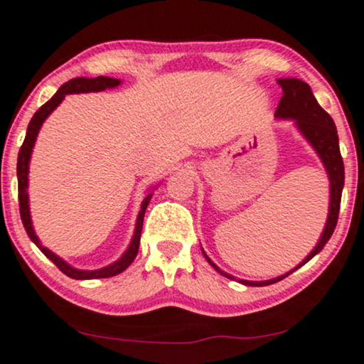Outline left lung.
Segmentation results:
<instances>
[{"label":"left lung","mask_w":364,"mask_h":364,"mask_svg":"<svg viewBox=\"0 0 364 364\" xmlns=\"http://www.w3.org/2000/svg\"><path fill=\"white\" fill-rule=\"evenodd\" d=\"M277 84L282 87V97H280L277 110H275V117L284 119V121H294L296 127L299 129V132L306 137V141L309 142L312 149H314L317 156H319V159L323 161L326 173H328L329 178V213L328 220H326L323 235H321L317 245L312 248L311 254L297 267H294L292 270H289V272L279 275V277L275 279L260 280V282L237 279L238 282L243 285H255V287H264V285L279 282V280H282L287 277V275L296 272L299 267L307 264L312 257L323 250L331 235H333L336 223H338L339 205H341V193L344 186V164L341 158V151H339V139L334 121L331 119L329 114L317 104L311 87L307 85L306 82L299 79H279ZM201 252H203V248H201ZM203 255L206 262L213 267L216 272H220L223 277H227L230 280L235 279L233 275L223 272L218 265H215L205 252Z\"/></svg>","instance_id":"8db88e82"}]
</instances>
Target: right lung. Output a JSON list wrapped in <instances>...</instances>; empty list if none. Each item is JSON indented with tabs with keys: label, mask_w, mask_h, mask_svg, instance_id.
Listing matches in <instances>:
<instances>
[{
	"label": "right lung",
	"mask_w": 364,
	"mask_h": 364,
	"mask_svg": "<svg viewBox=\"0 0 364 364\" xmlns=\"http://www.w3.org/2000/svg\"><path fill=\"white\" fill-rule=\"evenodd\" d=\"M121 85V80L119 79H110V77H95V79H87V77H77V79H72L63 84L60 89L55 92V95L48 102H45L41 107L36 110L35 116L31 117L28 124V129H26L25 141H23L20 153H18V164H16V174H18V200H20V215L23 227H25L26 233H28L30 240L35 243L36 247L43 252L45 257L53 262L55 265L62 270L63 274L68 275L70 279L75 280H90V279H105L112 277V275H117L124 272L129 265L132 264L137 255V250H139V240H141V232H142V222H144V213L146 208H148L151 196H153V191L149 193L148 196L142 200L141 203V211L137 215L136 220V228L134 235H132V240L126 248V252L121 255V259H117L114 264L107 267H102V269L97 270H82L75 269L70 264H67L65 260L60 259L58 255H55L52 250H48L47 247L41 245L40 238L36 237L33 223H31V215H30V200H28V173H30V159L31 153H33V146L36 141V136H38L41 124L45 122L50 114L53 112L55 109L62 104V100L65 99L67 94H87V92H102L105 89H114V87Z\"/></svg>",
	"instance_id": "add662e5"
}]
</instances>
